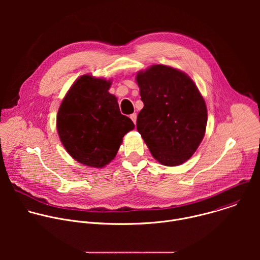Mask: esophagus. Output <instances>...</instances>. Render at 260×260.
<instances>
[{
    "instance_id": "obj_1",
    "label": "esophagus",
    "mask_w": 260,
    "mask_h": 260,
    "mask_svg": "<svg viewBox=\"0 0 260 260\" xmlns=\"http://www.w3.org/2000/svg\"><path fill=\"white\" fill-rule=\"evenodd\" d=\"M129 117H131V119L133 120V122L136 124V121H137V114H136V113H133Z\"/></svg>"
}]
</instances>
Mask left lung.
I'll list each match as a JSON object with an SVG mask.
<instances>
[{
    "label": "left lung",
    "instance_id": "left-lung-1",
    "mask_svg": "<svg viewBox=\"0 0 260 260\" xmlns=\"http://www.w3.org/2000/svg\"><path fill=\"white\" fill-rule=\"evenodd\" d=\"M144 103L137 129L152 156L175 167L188 160L204 139L207 106L196 83L184 72L153 64L136 76Z\"/></svg>",
    "mask_w": 260,
    "mask_h": 260
}]
</instances>
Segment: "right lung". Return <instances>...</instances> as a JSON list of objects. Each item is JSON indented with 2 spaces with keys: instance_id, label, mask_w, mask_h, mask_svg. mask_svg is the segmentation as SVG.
I'll use <instances>...</instances> for the list:
<instances>
[{
  "instance_id": "1",
  "label": "right lung",
  "mask_w": 260,
  "mask_h": 260,
  "mask_svg": "<svg viewBox=\"0 0 260 260\" xmlns=\"http://www.w3.org/2000/svg\"><path fill=\"white\" fill-rule=\"evenodd\" d=\"M111 80L83 75L73 83L56 116V128L67 152L78 162L103 168L114 159L134 122L122 115Z\"/></svg>"
}]
</instances>
